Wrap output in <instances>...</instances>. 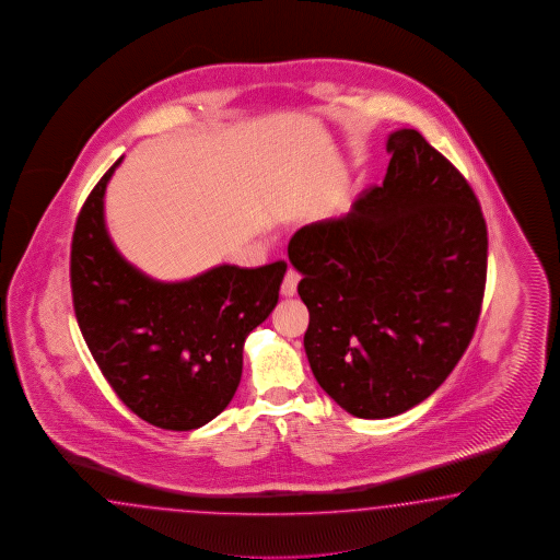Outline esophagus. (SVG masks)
Returning <instances> with one entry per match:
<instances>
[{
    "instance_id": "1",
    "label": "esophagus",
    "mask_w": 560,
    "mask_h": 560,
    "mask_svg": "<svg viewBox=\"0 0 560 560\" xmlns=\"http://www.w3.org/2000/svg\"><path fill=\"white\" fill-rule=\"evenodd\" d=\"M299 282H301V273L296 272L294 268H288L287 276H284V282H282V288H280V292H282V296H294L296 294V287H299Z\"/></svg>"
}]
</instances>
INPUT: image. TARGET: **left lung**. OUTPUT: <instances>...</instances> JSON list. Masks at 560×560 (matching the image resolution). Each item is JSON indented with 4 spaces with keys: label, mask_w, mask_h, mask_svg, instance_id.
I'll use <instances>...</instances> for the list:
<instances>
[{
    "label": "left lung",
    "mask_w": 560,
    "mask_h": 560,
    "mask_svg": "<svg viewBox=\"0 0 560 560\" xmlns=\"http://www.w3.org/2000/svg\"><path fill=\"white\" fill-rule=\"evenodd\" d=\"M386 148L382 187L288 244L316 382L372 420L415 408L455 370L488 276V228L465 176L416 129L389 133Z\"/></svg>",
    "instance_id": "1"
}]
</instances>
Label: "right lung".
<instances>
[{"label": "right lung", "instance_id": "1", "mask_svg": "<svg viewBox=\"0 0 560 560\" xmlns=\"http://www.w3.org/2000/svg\"><path fill=\"white\" fill-rule=\"evenodd\" d=\"M119 162L77 217L74 315L101 373L133 415L164 431H192L228 408L242 380L245 337L272 313L287 264H223L183 282L140 272L105 228L103 197Z\"/></svg>", "mask_w": 560, "mask_h": 560}]
</instances>
